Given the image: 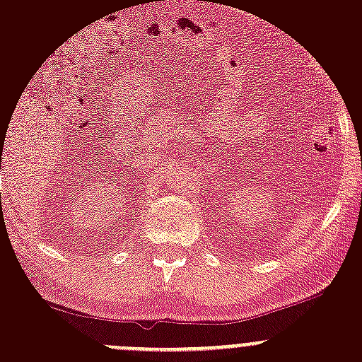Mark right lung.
I'll list each match as a JSON object with an SVG mask.
<instances>
[{
	"label": "right lung",
	"instance_id": "obj_1",
	"mask_svg": "<svg viewBox=\"0 0 362 362\" xmlns=\"http://www.w3.org/2000/svg\"><path fill=\"white\" fill-rule=\"evenodd\" d=\"M0 160H1V158H0ZM0 170H1V161H0Z\"/></svg>",
	"mask_w": 362,
	"mask_h": 362
}]
</instances>
